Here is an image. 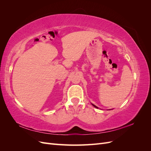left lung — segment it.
<instances>
[{
	"instance_id": "left-lung-1",
	"label": "left lung",
	"mask_w": 151,
	"mask_h": 151,
	"mask_svg": "<svg viewBox=\"0 0 151 151\" xmlns=\"http://www.w3.org/2000/svg\"><path fill=\"white\" fill-rule=\"evenodd\" d=\"M93 106H94L95 108H98L97 106H95V105H94V104H93Z\"/></svg>"
}]
</instances>
